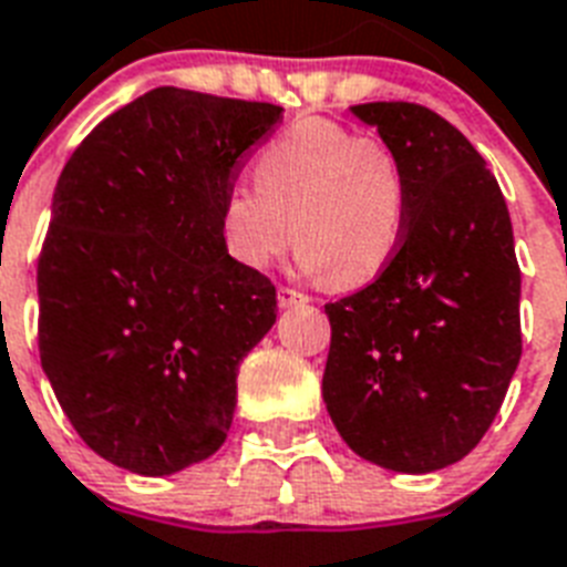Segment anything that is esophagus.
I'll return each instance as SVG.
<instances>
[{"instance_id":"obj_1","label":"esophagus","mask_w":567,"mask_h":567,"mask_svg":"<svg viewBox=\"0 0 567 567\" xmlns=\"http://www.w3.org/2000/svg\"><path fill=\"white\" fill-rule=\"evenodd\" d=\"M310 298L305 292H298V289H289V287H280L278 289V305L280 307H298V305H307Z\"/></svg>"}]
</instances>
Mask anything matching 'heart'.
<instances>
[{"label": "heart", "mask_w": 567, "mask_h": 567, "mask_svg": "<svg viewBox=\"0 0 567 567\" xmlns=\"http://www.w3.org/2000/svg\"><path fill=\"white\" fill-rule=\"evenodd\" d=\"M255 184L230 187L219 210L221 243L246 269H269L296 230L307 275L357 287L378 278L401 246L404 172L383 140L307 116L257 152Z\"/></svg>", "instance_id": "heart-1"}]
</instances>
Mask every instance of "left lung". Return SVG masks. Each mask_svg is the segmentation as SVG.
Masks as SVG:
<instances>
[{
    "label": "left lung",
    "instance_id": "left-lung-1",
    "mask_svg": "<svg viewBox=\"0 0 567 567\" xmlns=\"http://www.w3.org/2000/svg\"><path fill=\"white\" fill-rule=\"evenodd\" d=\"M395 152L406 187L401 246L380 278L328 305L321 395L362 460L427 474L468 456L520 360V269L504 193L439 113L351 107Z\"/></svg>",
    "mask_w": 567,
    "mask_h": 567
}]
</instances>
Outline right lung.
Wrapping results in <instances>:
<instances>
[{"label":"right lung","instance_id":"add662e5","mask_svg":"<svg viewBox=\"0 0 567 567\" xmlns=\"http://www.w3.org/2000/svg\"><path fill=\"white\" fill-rule=\"evenodd\" d=\"M284 107L157 87L63 166L38 262L40 362L102 460L166 477L221 447L243 357L278 319L221 243L239 157Z\"/></svg>","mask_w":567,"mask_h":567}]
</instances>
